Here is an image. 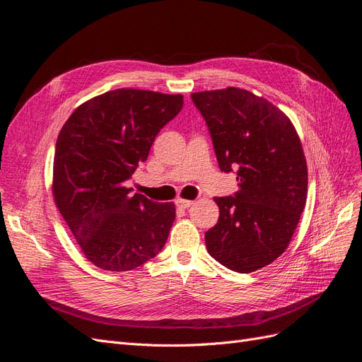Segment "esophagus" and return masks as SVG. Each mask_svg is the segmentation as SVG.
Returning a JSON list of instances; mask_svg holds the SVG:
<instances>
[{
    "label": "esophagus",
    "instance_id": "esophagus-1",
    "mask_svg": "<svg viewBox=\"0 0 362 362\" xmlns=\"http://www.w3.org/2000/svg\"><path fill=\"white\" fill-rule=\"evenodd\" d=\"M177 206H180V208H189L190 205H193V201H190V199H182V198H178L177 199Z\"/></svg>",
    "mask_w": 362,
    "mask_h": 362
}]
</instances>
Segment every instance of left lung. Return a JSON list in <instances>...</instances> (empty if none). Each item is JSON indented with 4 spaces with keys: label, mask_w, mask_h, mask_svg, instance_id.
<instances>
[{
    "label": "left lung",
    "mask_w": 362,
    "mask_h": 362,
    "mask_svg": "<svg viewBox=\"0 0 362 362\" xmlns=\"http://www.w3.org/2000/svg\"><path fill=\"white\" fill-rule=\"evenodd\" d=\"M213 137L218 168H237L235 196L214 198L217 223L205 233L208 254L250 273L288 247L308 193L300 139L288 116L238 87L192 93Z\"/></svg>",
    "instance_id": "8db88e82"
}]
</instances>
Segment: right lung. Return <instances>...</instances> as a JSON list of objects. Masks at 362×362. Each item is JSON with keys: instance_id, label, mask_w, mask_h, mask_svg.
I'll list each match as a JSON object with an SVG mask.
<instances>
[{"instance_id": "obj_1", "label": "right lung", "mask_w": 362, "mask_h": 362, "mask_svg": "<svg viewBox=\"0 0 362 362\" xmlns=\"http://www.w3.org/2000/svg\"><path fill=\"white\" fill-rule=\"evenodd\" d=\"M182 95L116 89L83 103L62 127L52 196L83 255L96 267L127 272L154 258L175 221L173 202L131 193L125 181L148 158Z\"/></svg>"}]
</instances>
